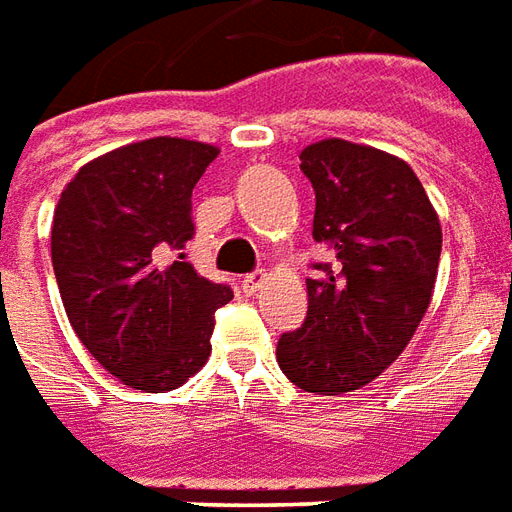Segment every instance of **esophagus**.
<instances>
[{
	"mask_svg": "<svg viewBox=\"0 0 512 512\" xmlns=\"http://www.w3.org/2000/svg\"><path fill=\"white\" fill-rule=\"evenodd\" d=\"M264 284H267V273H250L242 278V292L245 295H256Z\"/></svg>",
	"mask_w": 512,
	"mask_h": 512,
	"instance_id": "obj_1",
	"label": "esophagus"
}]
</instances>
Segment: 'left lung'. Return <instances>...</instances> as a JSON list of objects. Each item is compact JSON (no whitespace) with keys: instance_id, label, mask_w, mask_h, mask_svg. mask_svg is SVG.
Segmentation results:
<instances>
[{"instance_id":"left-lung-1","label":"left lung","mask_w":512,"mask_h":512,"mask_svg":"<svg viewBox=\"0 0 512 512\" xmlns=\"http://www.w3.org/2000/svg\"><path fill=\"white\" fill-rule=\"evenodd\" d=\"M317 192L314 239L333 250L308 278L306 322L278 339V366L297 389L347 394L408 347L430 306L441 223L405 159L342 137L300 151Z\"/></svg>"}]
</instances>
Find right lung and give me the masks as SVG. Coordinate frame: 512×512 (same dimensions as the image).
<instances>
[{"mask_svg":"<svg viewBox=\"0 0 512 512\" xmlns=\"http://www.w3.org/2000/svg\"><path fill=\"white\" fill-rule=\"evenodd\" d=\"M220 148L151 137L76 170L52 220V264L79 342L123 386L179 389L212 353L231 289L170 262L195 234L192 187Z\"/></svg>","mask_w":512,"mask_h":512,"instance_id":"add662e5","label":"right lung"}]
</instances>
